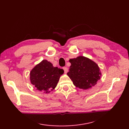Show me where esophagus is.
<instances>
[{"label":"esophagus","mask_w":129,"mask_h":129,"mask_svg":"<svg viewBox=\"0 0 129 129\" xmlns=\"http://www.w3.org/2000/svg\"><path fill=\"white\" fill-rule=\"evenodd\" d=\"M62 69H63L64 71V73L67 74L68 71V69L67 67H63V68H62Z\"/></svg>","instance_id":"esophagus-1"}]
</instances>
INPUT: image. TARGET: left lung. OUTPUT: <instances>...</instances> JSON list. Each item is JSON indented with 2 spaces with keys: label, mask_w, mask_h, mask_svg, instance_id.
Masks as SVG:
<instances>
[{
  "label": "left lung",
  "mask_w": 129,
  "mask_h": 129,
  "mask_svg": "<svg viewBox=\"0 0 129 129\" xmlns=\"http://www.w3.org/2000/svg\"><path fill=\"white\" fill-rule=\"evenodd\" d=\"M71 66L67 73L76 87L87 90L96 84L101 72L96 62L84 56L70 59Z\"/></svg>",
  "instance_id": "8db88e82"
}]
</instances>
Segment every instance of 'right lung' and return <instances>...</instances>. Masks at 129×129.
Listing matches in <instances>:
<instances>
[{
	"label": "right lung",
	"mask_w": 129,
	"mask_h": 129,
	"mask_svg": "<svg viewBox=\"0 0 129 129\" xmlns=\"http://www.w3.org/2000/svg\"><path fill=\"white\" fill-rule=\"evenodd\" d=\"M64 70L54 67L47 60H43L36 65L30 72V81L38 90L49 93L57 86Z\"/></svg>",
	"instance_id": "obj_1"
}]
</instances>
